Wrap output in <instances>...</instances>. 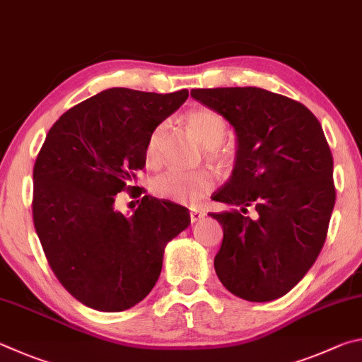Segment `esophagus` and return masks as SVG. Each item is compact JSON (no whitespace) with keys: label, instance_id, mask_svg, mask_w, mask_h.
<instances>
[{"label":"esophagus","instance_id":"34e87169","mask_svg":"<svg viewBox=\"0 0 362 362\" xmlns=\"http://www.w3.org/2000/svg\"><path fill=\"white\" fill-rule=\"evenodd\" d=\"M205 216V213L197 211V210H191V223H197L202 218Z\"/></svg>","mask_w":362,"mask_h":362}]
</instances>
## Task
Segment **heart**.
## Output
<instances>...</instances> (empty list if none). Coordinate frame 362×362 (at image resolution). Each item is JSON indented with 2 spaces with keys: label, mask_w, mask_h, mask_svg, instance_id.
Instances as JSON below:
<instances>
[{
  "label": "heart",
  "mask_w": 362,
  "mask_h": 362,
  "mask_svg": "<svg viewBox=\"0 0 362 362\" xmlns=\"http://www.w3.org/2000/svg\"><path fill=\"white\" fill-rule=\"evenodd\" d=\"M187 125L206 148H216L227 135L226 119L211 110H195L187 114ZM165 133V125H157L146 141L144 158L154 163L158 157V149ZM213 187V176L205 170L181 171L170 170L160 175L154 182V191L163 199L176 204H195Z\"/></svg>",
  "instance_id": "obj_1"
}]
</instances>
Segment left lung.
<instances>
[{
  "label": "left lung",
  "instance_id": "1",
  "mask_svg": "<svg viewBox=\"0 0 362 362\" xmlns=\"http://www.w3.org/2000/svg\"><path fill=\"white\" fill-rule=\"evenodd\" d=\"M192 97L221 114L237 136L232 176L213 200L256 208L211 213L224 238L214 257L233 296L270 302L288 294L315 264L335 204L334 160L308 107L259 87L195 88Z\"/></svg>",
  "mask_w": 362,
  "mask_h": 362
}]
</instances>
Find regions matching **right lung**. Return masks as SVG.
<instances>
[{
  "instance_id": "right-lung-1",
  "label": "right lung",
  "mask_w": 362,
  "mask_h": 362,
  "mask_svg": "<svg viewBox=\"0 0 362 362\" xmlns=\"http://www.w3.org/2000/svg\"><path fill=\"white\" fill-rule=\"evenodd\" d=\"M189 97L112 87L68 110L49 130L33 168V223L50 269L69 294L100 312H122L151 293L165 246L191 224L185 206L132 191L151 132Z\"/></svg>"
}]
</instances>
